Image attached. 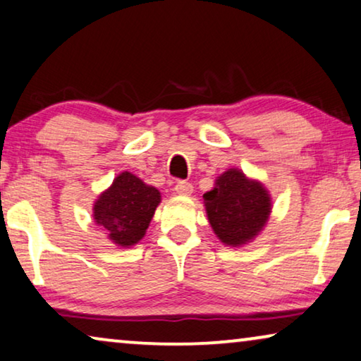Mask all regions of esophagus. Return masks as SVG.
<instances>
[{"label":"esophagus","instance_id":"esophagus-1","mask_svg":"<svg viewBox=\"0 0 361 361\" xmlns=\"http://www.w3.org/2000/svg\"><path fill=\"white\" fill-rule=\"evenodd\" d=\"M175 191L178 192V195H183V196H190L192 192V185L190 181H176L175 185Z\"/></svg>","mask_w":361,"mask_h":361}]
</instances>
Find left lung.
Here are the masks:
<instances>
[{
  "instance_id": "left-lung-1",
  "label": "left lung",
  "mask_w": 361,
  "mask_h": 361,
  "mask_svg": "<svg viewBox=\"0 0 361 361\" xmlns=\"http://www.w3.org/2000/svg\"><path fill=\"white\" fill-rule=\"evenodd\" d=\"M202 197L209 222L225 245L238 246L255 238L271 214V197L264 186L236 169L220 175L214 190Z\"/></svg>"
}]
</instances>
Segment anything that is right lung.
<instances>
[{"label":"right lung","instance_id":"1","mask_svg":"<svg viewBox=\"0 0 361 361\" xmlns=\"http://www.w3.org/2000/svg\"><path fill=\"white\" fill-rule=\"evenodd\" d=\"M160 202V192L129 171H123L102 192L94 219L118 246L136 245L142 238Z\"/></svg>","mask_w":361,"mask_h":361}]
</instances>
